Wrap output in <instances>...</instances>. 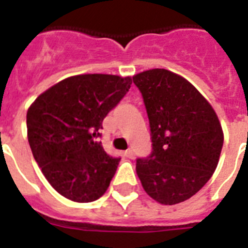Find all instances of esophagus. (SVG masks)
I'll list each match as a JSON object with an SVG mask.
<instances>
[{
    "label": "esophagus",
    "instance_id": "obj_1",
    "mask_svg": "<svg viewBox=\"0 0 248 248\" xmlns=\"http://www.w3.org/2000/svg\"><path fill=\"white\" fill-rule=\"evenodd\" d=\"M124 156H125V157H128V158H133V156H134V152H133V150H126V151H124Z\"/></svg>",
    "mask_w": 248,
    "mask_h": 248
}]
</instances>
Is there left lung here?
<instances>
[{"mask_svg": "<svg viewBox=\"0 0 248 248\" xmlns=\"http://www.w3.org/2000/svg\"><path fill=\"white\" fill-rule=\"evenodd\" d=\"M151 128L152 152L137 160V175L151 199L175 205L207 183L220 157L224 134L209 101L183 77L151 69L133 77Z\"/></svg>", "mask_w": 248, "mask_h": 248, "instance_id": "left-lung-1", "label": "left lung"}]
</instances>
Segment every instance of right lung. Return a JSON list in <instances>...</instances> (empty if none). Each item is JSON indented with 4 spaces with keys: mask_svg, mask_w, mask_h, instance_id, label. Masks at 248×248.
<instances>
[{
    "mask_svg": "<svg viewBox=\"0 0 248 248\" xmlns=\"http://www.w3.org/2000/svg\"><path fill=\"white\" fill-rule=\"evenodd\" d=\"M132 84L130 77L80 74L41 93L27 112L28 140L48 183L74 202H92L110 186L120 158L105 152L98 130Z\"/></svg>",
    "mask_w": 248,
    "mask_h": 248,
    "instance_id": "add662e5",
    "label": "right lung"
}]
</instances>
